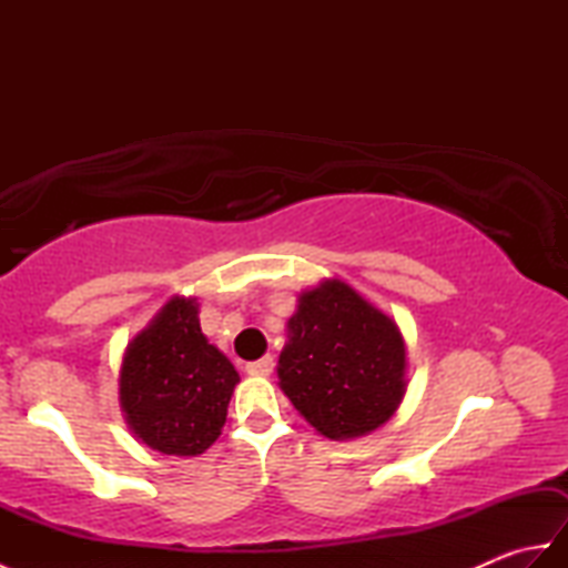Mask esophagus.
I'll list each match as a JSON object with an SVG mask.
<instances>
[{
	"label": "esophagus",
	"instance_id": "esophagus-1",
	"mask_svg": "<svg viewBox=\"0 0 568 568\" xmlns=\"http://www.w3.org/2000/svg\"><path fill=\"white\" fill-rule=\"evenodd\" d=\"M273 366H275L273 358H271V356H263V358H258V361H251V364H246V373H248V376L263 378V376H271Z\"/></svg>",
	"mask_w": 568,
	"mask_h": 568
}]
</instances>
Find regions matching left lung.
<instances>
[{
    "instance_id": "obj_1",
    "label": "left lung",
    "mask_w": 568,
    "mask_h": 568,
    "mask_svg": "<svg viewBox=\"0 0 568 568\" xmlns=\"http://www.w3.org/2000/svg\"><path fill=\"white\" fill-rule=\"evenodd\" d=\"M407 346L397 322L329 277L297 295L277 385L322 437L348 442L376 432L407 390Z\"/></svg>"
}]
</instances>
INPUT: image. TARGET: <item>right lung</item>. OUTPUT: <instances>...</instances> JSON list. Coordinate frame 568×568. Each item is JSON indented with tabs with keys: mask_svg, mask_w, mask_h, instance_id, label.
<instances>
[{
	"mask_svg": "<svg viewBox=\"0 0 568 568\" xmlns=\"http://www.w3.org/2000/svg\"><path fill=\"white\" fill-rule=\"evenodd\" d=\"M197 297L175 295L126 344L119 405L131 434L168 456H197L216 442L239 373L200 329Z\"/></svg>",
	"mask_w": 568,
	"mask_h": 568,
	"instance_id": "add662e5",
	"label": "right lung"
}]
</instances>
